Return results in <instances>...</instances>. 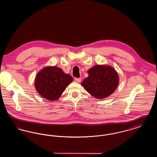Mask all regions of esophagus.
Wrapping results in <instances>:
<instances>
[{"instance_id":"1","label":"esophagus","mask_w":157,"mask_h":157,"mask_svg":"<svg viewBox=\"0 0 157 157\" xmlns=\"http://www.w3.org/2000/svg\"><path fill=\"white\" fill-rule=\"evenodd\" d=\"M75 81L76 82H81V78H75Z\"/></svg>"}]
</instances>
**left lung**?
<instances>
[{
	"instance_id": "8db88e82",
	"label": "left lung",
	"mask_w": 157,
	"mask_h": 157,
	"mask_svg": "<svg viewBox=\"0 0 157 157\" xmlns=\"http://www.w3.org/2000/svg\"><path fill=\"white\" fill-rule=\"evenodd\" d=\"M88 76L81 83L82 86L97 99H103L111 95L119 84V76L113 67L97 65L88 71Z\"/></svg>"
}]
</instances>
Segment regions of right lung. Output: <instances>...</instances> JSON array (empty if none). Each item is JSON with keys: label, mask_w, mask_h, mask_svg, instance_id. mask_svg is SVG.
<instances>
[{"label": "right lung", "mask_w": 157, "mask_h": 157, "mask_svg": "<svg viewBox=\"0 0 157 157\" xmlns=\"http://www.w3.org/2000/svg\"><path fill=\"white\" fill-rule=\"evenodd\" d=\"M73 81V78L65 74L60 67H46L36 76L35 86L42 97L49 101L58 99L67 86Z\"/></svg>", "instance_id": "right-lung-1"}]
</instances>
